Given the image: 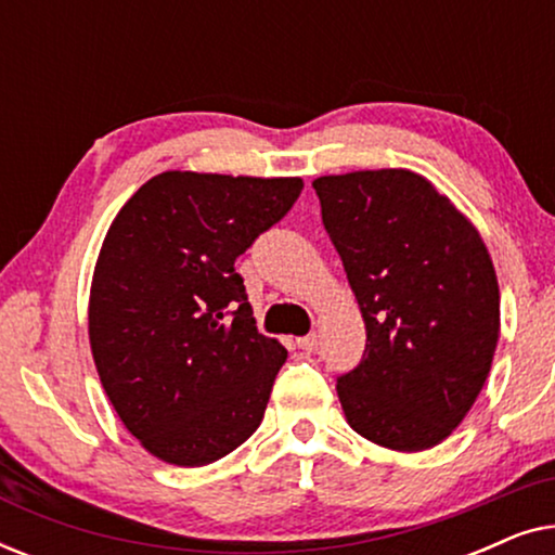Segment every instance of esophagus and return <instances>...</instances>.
Wrapping results in <instances>:
<instances>
[{
	"label": "esophagus",
	"mask_w": 555,
	"mask_h": 555,
	"mask_svg": "<svg viewBox=\"0 0 555 555\" xmlns=\"http://www.w3.org/2000/svg\"><path fill=\"white\" fill-rule=\"evenodd\" d=\"M295 344H298V348H302V351H315L318 336H315V333H308V336L295 338Z\"/></svg>",
	"instance_id": "obj_1"
}]
</instances>
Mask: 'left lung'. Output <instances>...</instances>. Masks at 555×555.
Wrapping results in <instances>:
<instances>
[{
	"label": "left lung",
	"mask_w": 555,
	"mask_h": 555,
	"mask_svg": "<svg viewBox=\"0 0 555 555\" xmlns=\"http://www.w3.org/2000/svg\"><path fill=\"white\" fill-rule=\"evenodd\" d=\"M313 189L366 323L363 359L336 384L346 420L389 450H429L490 374L500 291L488 247L414 171H351Z\"/></svg>",
	"instance_id": "8db88e82"
}]
</instances>
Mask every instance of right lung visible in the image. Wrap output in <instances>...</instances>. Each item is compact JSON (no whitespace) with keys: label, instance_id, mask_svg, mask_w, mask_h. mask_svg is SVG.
<instances>
[{"label":"right lung","instance_id":"right-lung-1","mask_svg":"<svg viewBox=\"0 0 555 555\" xmlns=\"http://www.w3.org/2000/svg\"><path fill=\"white\" fill-rule=\"evenodd\" d=\"M302 179L164 171L124 204L90 285L98 376L126 429L179 467L260 427L287 351L257 331L234 260L278 224Z\"/></svg>","mask_w":555,"mask_h":555}]
</instances>
